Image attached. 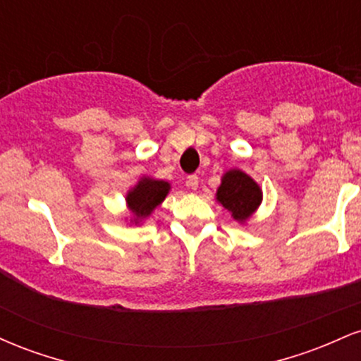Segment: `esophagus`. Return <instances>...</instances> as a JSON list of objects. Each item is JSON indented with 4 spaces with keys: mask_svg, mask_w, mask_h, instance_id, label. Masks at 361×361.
Masks as SVG:
<instances>
[{
    "mask_svg": "<svg viewBox=\"0 0 361 361\" xmlns=\"http://www.w3.org/2000/svg\"><path fill=\"white\" fill-rule=\"evenodd\" d=\"M186 186H188L190 190H197L198 188V176L197 175H190L188 178H186Z\"/></svg>",
    "mask_w": 361,
    "mask_h": 361,
    "instance_id": "1",
    "label": "esophagus"
}]
</instances>
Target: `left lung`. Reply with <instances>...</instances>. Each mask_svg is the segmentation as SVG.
<instances>
[{
  "instance_id": "1",
  "label": "left lung",
  "mask_w": 361,
  "mask_h": 361,
  "mask_svg": "<svg viewBox=\"0 0 361 361\" xmlns=\"http://www.w3.org/2000/svg\"><path fill=\"white\" fill-rule=\"evenodd\" d=\"M215 200L231 214L235 222L246 224L263 202V190L250 175L234 168L222 175Z\"/></svg>"
}]
</instances>
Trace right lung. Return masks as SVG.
Segmentation results:
<instances>
[{
  "mask_svg": "<svg viewBox=\"0 0 361 361\" xmlns=\"http://www.w3.org/2000/svg\"><path fill=\"white\" fill-rule=\"evenodd\" d=\"M171 185L164 180H154L151 176H142L140 180L128 190L126 195L127 210L130 212V224H142L154 212L157 205L164 202L168 197Z\"/></svg>",
  "mask_w": 361,
  "mask_h": 361,
  "instance_id": "add662e5",
  "label": "right lung"
}]
</instances>
